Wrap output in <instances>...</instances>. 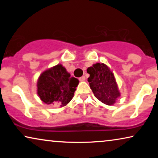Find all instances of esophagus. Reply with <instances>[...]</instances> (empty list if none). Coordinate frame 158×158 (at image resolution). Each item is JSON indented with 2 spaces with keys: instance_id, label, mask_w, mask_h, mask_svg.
<instances>
[{
  "instance_id": "esophagus-1",
  "label": "esophagus",
  "mask_w": 158,
  "mask_h": 158,
  "mask_svg": "<svg viewBox=\"0 0 158 158\" xmlns=\"http://www.w3.org/2000/svg\"><path fill=\"white\" fill-rule=\"evenodd\" d=\"M85 80V76H82L79 78V81H84Z\"/></svg>"
}]
</instances>
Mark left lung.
<instances>
[{
    "label": "left lung",
    "mask_w": 158,
    "mask_h": 158,
    "mask_svg": "<svg viewBox=\"0 0 158 158\" xmlns=\"http://www.w3.org/2000/svg\"><path fill=\"white\" fill-rule=\"evenodd\" d=\"M90 89L95 97L104 104L114 105L121 96L116 78L112 71L104 63H96L87 69Z\"/></svg>",
    "instance_id": "1"
}]
</instances>
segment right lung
<instances>
[{
	"mask_svg": "<svg viewBox=\"0 0 158 158\" xmlns=\"http://www.w3.org/2000/svg\"><path fill=\"white\" fill-rule=\"evenodd\" d=\"M79 81L61 64L44 70L39 77L36 87L40 98L46 104L65 106L74 96Z\"/></svg>",
	"mask_w": 158,
	"mask_h": 158,
	"instance_id": "right-lung-1",
	"label": "right lung"
}]
</instances>
